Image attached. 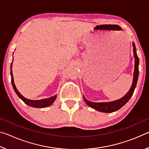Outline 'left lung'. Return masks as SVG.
Masks as SVG:
<instances>
[{
	"instance_id": "left-lung-1",
	"label": "left lung",
	"mask_w": 149,
	"mask_h": 149,
	"mask_svg": "<svg viewBox=\"0 0 149 149\" xmlns=\"http://www.w3.org/2000/svg\"><path fill=\"white\" fill-rule=\"evenodd\" d=\"M133 54H134L135 57V70L134 74H133V84L129 91H128L127 94H126L124 97H122V99L109 102H93L87 100L84 97L85 102H86L87 105H89L90 107L94 108V109L98 111H100V112L107 113L113 112H114V111L119 110L120 108H122L123 106H124L126 103L128 102V100L131 99V97H132V96L133 94V92H134L136 85H137V83L139 76V57L137 54V52H136V47L134 42L133 43Z\"/></svg>"
}]
</instances>
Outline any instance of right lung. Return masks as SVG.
Listing matches in <instances>:
<instances>
[{"label": "right lung", "mask_w": 149, "mask_h": 149, "mask_svg": "<svg viewBox=\"0 0 149 149\" xmlns=\"http://www.w3.org/2000/svg\"><path fill=\"white\" fill-rule=\"evenodd\" d=\"M12 62L10 65V75H11V83L12 85V87L14 88V91L16 92L17 95L18 96V97L19 99H21L23 101L26 103V104L30 106V107H34V108H45L47 107H49L50 104H52L55 99L56 98V95L54 96V97L48 98V99H42V100H29L27 99L26 98L24 97L20 93H19L18 91L17 90L16 86H15L14 83V78H13V75H12Z\"/></svg>", "instance_id": "add662e5"}]
</instances>
